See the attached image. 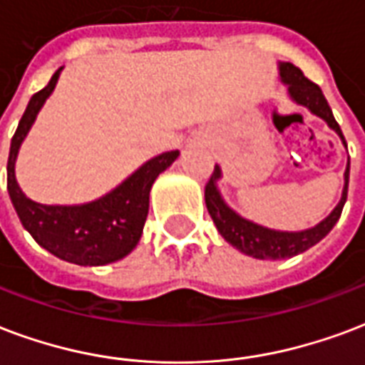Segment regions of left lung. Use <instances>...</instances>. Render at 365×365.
I'll use <instances>...</instances> for the list:
<instances>
[{
  "instance_id": "1",
  "label": "left lung",
  "mask_w": 365,
  "mask_h": 365,
  "mask_svg": "<svg viewBox=\"0 0 365 365\" xmlns=\"http://www.w3.org/2000/svg\"><path fill=\"white\" fill-rule=\"evenodd\" d=\"M280 77L288 85L290 96L298 104H302V106L309 108L315 115L323 118L329 123V128H333L336 133L341 135L342 143L346 145L344 135L341 131V125L334 120L333 110L329 106L325 94L321 93L319 85L307 79L304 71L299 67L292 66V63H280ZM348 175H350V160H348L346 172H344V191H342L341 203L336 205V209L323 222H319L315 228H309L306 232L269 230V228H263L259 224L245 220L240 215H236L234 210L228 209L222 199H220L217 185H215V182L220 178V168L218 166H215L209 182L205 185V203H207V209H209V215L215 226H217V230L222 234V237L228 244L234 245L242 253L251 255V257L255 259L294 257V255L304 253L312 245L321 242L329 232L333 230L336 220L341 218L342 207L346 203Z\"/></svg>"
}]
</instances>
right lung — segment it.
I'll list each match as a JSON object with an SVG mask.
<instances>
[{
    "label": "right lung",
    "instance_id": "right-lung-1",
    "mask_svg": "<svg viewBox=\"0 0 365 365\" xmlns=\"http://www.w3.org/2000/svg\"><path fill=\"white\" fill-rule=\"evenodd\" d=\"M61 69L53 73L50 83L32 94L19 128L11 139L7 160V190L19 218L31 236L56 257L83 267L114 263L133 250L143 234L148 215V193L156 175L178 158L170 150L143 164L131 178L98 201L81 207H48L34 203L23 195L15 180V158L24 135L56 86Z\"/></svg>",
    "mask_w": 365,
    "mask_h": 365
}]
</instances>
